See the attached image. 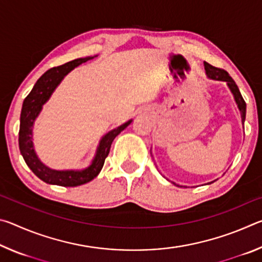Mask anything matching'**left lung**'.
Segmentation results:
<instances>
[{
    "label": "left lung",
    "mask_w": 262,
    "mask_h": 262,
    "mask_svg": "<svg viewBox=\"0 0 262 262\" xmlns=\"http://www.w3.org/2000/svg\"><path fill=\"white\" fill-rule=\"evenodd\" d=\"M205 69H206V73L209 78L217 79V81H224L228 83L229 88L231 89L232 94L234 96V99H236V103L238 104V107L242 112V120L244 123V121H245V115H246V103L243 98L241 91H239L236 82L233 81L232 77L229 75V73L225 72L224 69L216 68V67H214V66L207 63V62H205Z\"/></svg>",
    "instance_id": "obj_1"
}]
</instances>
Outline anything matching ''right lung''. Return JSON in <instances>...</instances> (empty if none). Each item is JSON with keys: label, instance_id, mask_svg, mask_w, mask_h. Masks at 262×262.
I'll use <instances>...</instances> for the list:
<instances>
[{"label": "right lung", "instance_id": "add662e5", "mask_svg": "<svg viewBox=\"0 0 262 262\" xmlns=\"http://www.w3.org/2000/svg\"><path fill=\"white\" fill-rule=\"evenodd\" d=\"M92 57H84V59L73 60L67 63L57 66L48 69L42 76L34 84L32 90L26 96L23 101V107L20 113V125H19V150L25 163L32 170L33 173L40 178L42 181L52 185H59L63 187H75L83 184H86L96 178L100 172L105 163L106 157L108 156L111 144H112L115 136H118L125 128L129 125L132 120L123 123L120 127L107 133L101 139L99 147L97 149L96 157L94 162L89 167L83 171H55L47 167L39 161L37 155L34 152L32 144V126L41 111L42 105L50 98L52 92L59 85L66 75L77 67L83 62H86Z\"/></svg>", "mask_w": 262, "mask_h": 262}]
</instances>
